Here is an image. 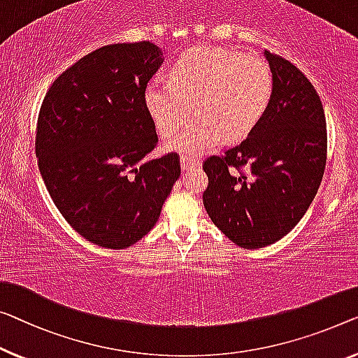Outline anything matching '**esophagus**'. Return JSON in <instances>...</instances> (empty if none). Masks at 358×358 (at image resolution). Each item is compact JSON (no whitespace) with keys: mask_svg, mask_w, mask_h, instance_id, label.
Returning a JSON list of instances; mask_svg holds the SVG:
<instances>
[{"mask_svg":"<svg viewBox=\"0 0 358 358\" xmlns=\"http://www.w3.org/2000/svg\"><path fill=\"white\" fill-rule=\"evenodd\" d=\"M180 162H181V169H183V170H188V169H193V167H199V165H201V162L197 161L196 157L188 156V154H181Z\"/></svg>","mask_w":358,"mask_h":358,"instance_id":"obj_1","label":"esophagus"}]
</instances>
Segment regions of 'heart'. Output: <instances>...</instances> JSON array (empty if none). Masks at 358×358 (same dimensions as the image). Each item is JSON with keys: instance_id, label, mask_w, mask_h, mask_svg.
Returning <instances> with one entry per match:
<instances>
[{"instance_id": "1", "label": "heart", "mask_w": 358, "mask_h": 358, "mask_svg": "<svg viewBox=\"0 0 358 358\" xmlns=\"http://www.w3.org/2000/svg\"><path fill=\"white\" fill-rule=\"evenodd\" d=\"M273 72L255 56L220 46L185 51L170 80L154 78L146 87L149 114L162 135H172L193 114L196 119L167 141L169 148L201 154L223 140L254 130L268 109Z\"/></svg>"}]
</instances>
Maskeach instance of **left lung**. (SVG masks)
<instances>
[{"instance_id":"8db88e82","label":"left lung","mask_w":358,"mask_h":358,"mask_svg":"<svg viewBox=\"0 0 358 358\" xmlns=\"http://www.w3.org/2000/svg\"><path fill=\"white\" fill-rule=\"evenodd\" d=\"M273 72L268 109L246 140L209 156L202 194L210 220L243 249L278 241L307 212L327 165L323 104L299 69L265 51Z\"/></svg>"}]
</instances>
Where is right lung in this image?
<instances>
[{
  "mask_svg": "<svg viewBox=\"0 0 358 358\" xmlns=\"http://www.w3.org/2000/svg\"><path fill=\"white\" fill-rule=\"evenodd\" d=\"M162 64L154 43L99 48L62 72L36 122L35 152L51 199L96 246L125 249L151 231L181 167L157 146L145 93Z\"/></svg>",
  "mask_w": 358,
  "mask_h": 358,
  "instance_id": "1",
  "label": "right lung"
}]
</instances>
